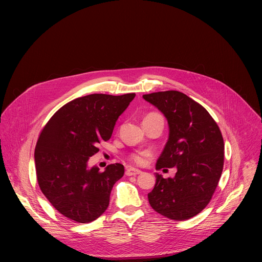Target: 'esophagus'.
I'll return each mask as SVG.
<instances>
[{
	"label": "esophagus",
	"mask_w": 262,
	"mask_h": 262,
	"mask_svg": "<svg viewBox=\"0 0 262 262\" xmlns=\"http://www.w3.org/2000/svg\"><path fill=\"white\" fill-rule=\"evenodd\" d=\"M141 171L140 170H137V169H134V168H128L126 171H125V174L127 176H135V175H138L140 174Z\"/></svg>",
	"instance_id": "34e87169"
}]
</instances>
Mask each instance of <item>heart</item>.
<instances>
[{
  "instance_id": "obj_1",
  "label": "heart",
  "mask_w": 262,
  "mask_h": 262,
  "mask_svg": "<svg viewBox=\"0 0 262 262\" xmlns=\"http://www.w3.org/2000/svg\"><path fill=\"white\" fill-rule=\"evenodd\" d=\"M152 115H156V114H149L146 117L152 116ZM147 157H148V153L147 152H137V153H132L128 156V160L132 163L136 164V166H143V164L147 160Z\"/></svg>"
}]
</instances>
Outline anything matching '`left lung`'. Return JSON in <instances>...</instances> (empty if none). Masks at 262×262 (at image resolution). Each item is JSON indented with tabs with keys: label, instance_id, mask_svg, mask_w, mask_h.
Instances as JSON below:
<instances>
[{
	"label": "left lung",
	"instance_id": "8db88e82",
	"mask_svg": "<svg viewBox=\"0 0 262 262\" xmlns=\"http://www.w3.org/2000/svg\"><path fill=\"white\" fill-rule=\"evenodd\" d=\"M143 99L160 110L170 127L156 170L177 169L174 178L156 174L149 205L171 220H188L209 204L219 184L224 166L222 133L207 110L183 92H153Z\"/></svg>",
	"mask_w": 262,
	"mask_h": 262
}]
</instances>
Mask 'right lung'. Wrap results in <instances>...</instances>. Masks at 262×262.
<instances>
[{"instance_id":"right-lung-1","label":"right lung","mask_w":262,"mask_h":262,"mask_svg":"<svg viewBox=\"0 0 262 262\" xmlns=\"http://www.w3.org/2000/svg\"><path fill=\"white\" fill-rule=\"evenodd\" d=\"M135 93H94L67 103L40 132L35 148V166L40 190L53 207L77 223H89L102 215L110 192L124 175L121 163L101 172L88 168V160L108 141L118 118Z\"/></svg>"}]
</instances>
